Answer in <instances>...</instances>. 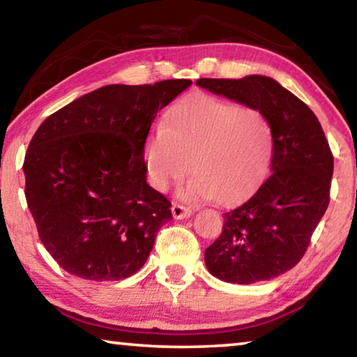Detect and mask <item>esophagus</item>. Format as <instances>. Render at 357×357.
Wrapping results in <instances>:
<instances>
[{
  "instance_id": "obj_1",
  "label": "esophagus",
  "mask_w": 357,
  "mask_h": 357,
  "mask_svg": "<svg viewBox=\"0 0 357 357\" xmlns=\"http://www.w3.org/2000/svg\"><path fill=\"white\" fill-rule=\"evenodd\" d=\"M172 213L174 219H185V217L192 215V209L184 206V204L181 203H174L172 206Z\"/></svg>"
}]
</instances>
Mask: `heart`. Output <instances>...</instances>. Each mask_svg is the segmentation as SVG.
Returning a JSON list of instances; mask_svg holds the SVG:
<instances>
[{"mask_svg": "<svg viewBox=\"0 0 357 357\" xmlns=\"http://www.w3.org/2000/svg\"><path fill=\"white\" fill-rule=\"evenodd\" d=\"M275 134L268 114L197 93L176 102L144 144L148 178L168 190L190 172L181 189L185 200L238 202L266 174Z\"/></svg>", "mask_w": 357, "mask_h": 357, "instance_id": "1", "label": "heart"}]
</instances>
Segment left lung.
<instances>
[{
    "instance_id": "obj_1",
    "label": "left lung",
    "mask_w": 357,
    "mask_h": 357,
    "mask_svg": "<svg viewBox=\"0 0 357 357\" xmlns=\"http://www.w3.org/2000/svg\"><path fill=\"white\" fill-rule=\"evenodd\" d=\"M197 84L263 110L275 134L271 174L249 200L223 214L204 263L223 282L274 279L301 261L328 209L334 173L329 143L315 113L273 78H200Z\"/></svg>"
}]
</instances>
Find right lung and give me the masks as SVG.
<instances>
[{
    "label": "right lung",
    "mask_w": 357,
    "mask_h": 357,
    "mask_svg": "<svg viewBox=\"0 0 357 357\" xmlns=\"http://www.w3.org/2000/svg\"><path fill=\"white\" fill-rule=\"evenodd\" d=\"M190 80L107 84L50 114L23 162L25 197L55 261L86 280L143 268L172 203L146 183L144 143L160 108Z\"/></svg>",
    "instance_id": "right-lung-1"
}]
</instances>
